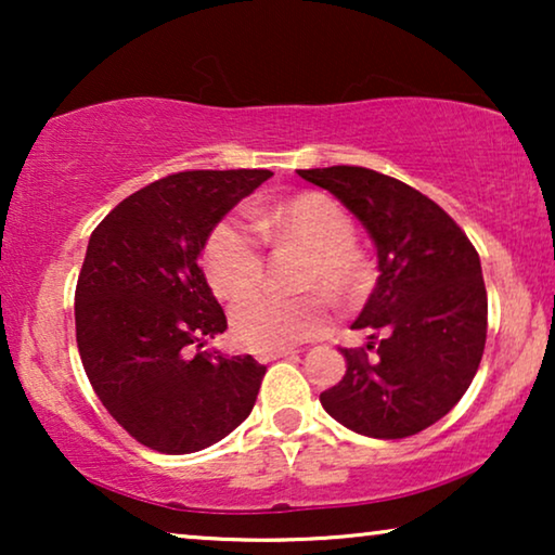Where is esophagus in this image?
Instances as JSON below:
<instances>
[{
    "label": "esophagus",
    "mask_w": 555,
    "mask_h": 555,
    "mask_svg": "<svg viewBox=\"0 0 555 555\" xmlns=\"http://www.w3.org/2000/svg\"><path fill=\"white\" fill-rule=\"evenodd\" d=\"M287 356H293V351H270V353H257V361H260V363H270V361H278V359H287Z\"/></svg>",
    "instance_id": "1"
}]
</instances>
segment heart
<instances>
[{
    "label": "heart",
    "instance_id": "1",
    "mask_svg": "<svg viewBox=\"0 0 555 555\" xmlns=\"http://www.w3.org/2000/svg\"><path fill=\"white\" fill-rule=\"evenodd\" d=\"M262 237L298 242L313 253L308 287L351 293L363 283V268L356 257V227L346 209L331 196L302 192L272 204L255 215ZM204 270L219 298H240L260 285L264 255L253 224L224 217L209 232L204 245ZM325 302L321 298H283L255 293L232 308V336L249 351H285L323 331Z\"/></svg>",
    "mask_w": 555,
    "mask_h": 555
}]
</instances>
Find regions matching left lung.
I'll return each mask as SVG.
<instances>
[{"label":"left lung","mask_w":555,"mask_h":555,"mask_svg":"<svg viewBox=\"0 0 555 555\" xmlns=\"http://www.w3.org/2000/svg\"><path fill=\"white\" fill-rule=\"evenodd\" d=\"M366 227L378 280L340 348L346 376L321 393L333 420L374 439H401L442 420L473 384L488 338L480 255L447 211L404 181L363 166L300 169Z\"/></svg>","instance_id":"left-lung-1"}]
</instances>
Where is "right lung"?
Returning a JSON list of instances; mask_svg holds the SVG:
<instances>
[{
    "instance_id": "obj_1",
    "label": "right lung",
    "mask_w": 555,
    "mask_h": 555,
    "mask_svg": "<svg viewBox=\"0 0 555 555\" xmlns=\"http://www.w3.org/2000/svg\"><path fill=\"white\" fill-rule=\"evenodd\" d=\"M270 177L171 173L120 202L90 234L75 287L80 361L108 414L143 447L199 452L253 412L268 369L253 356L202 351L227 318L199 255L219 219Z\"/></svg>"
}]
</instances>
